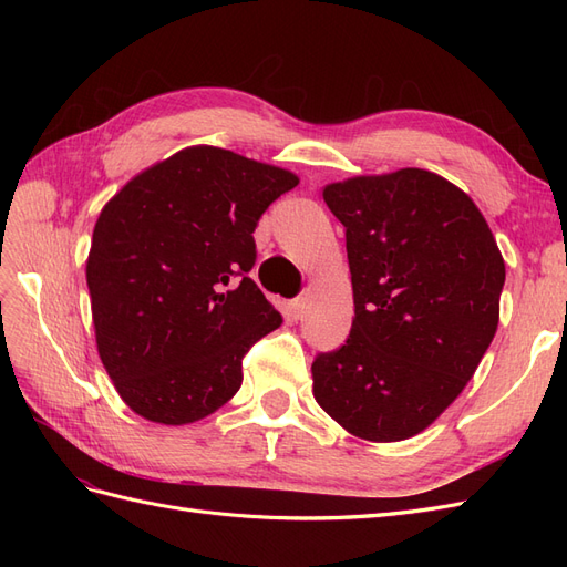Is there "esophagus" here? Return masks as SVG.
Wrapping results in <instances>:
<instances>
[{
    "instance_id": "obj_1",
    "label": "esophagus",
    "mask_w": 567,
    "mask_h": 567,
    "mask_svg": "<svg viewBox=\"0 0 567 567\" xmlns=\"http://www.w3.org/2000/svg\"><path fill=\"white\" fill-rule=\"evenodd\" d=\"M290 315H293V319H302L307 315V300L300 298L296 302H290Z\"/></svg>"
}]
</instances>
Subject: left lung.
Returning a JSON list of instances; mask_svg holds the SVG:
<instances>
[{"label":"left lung","instance_id":"1","mask_svg":"<svg viewBox=\"0 0 567 567\" xmlns=\"http://www.w3.org/2000/svg\"><path fill=\"white\" fill-rule=\"evenodd\" d=\"M346 227L354 319L312 362L317 404L348 433L400 442L447 409L499 323L506 265L466 192L419 167L323 186Z\"/></svg>","mask_w":567,"mask_h":567}]
</instances>
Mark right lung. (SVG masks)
<instances>
[{"label": "right lung", "instance_id": "add662e5", "mask_svg": "<svg viewBox=\"0 0 567 567\" xmlns=\"http://www.w3.org/2000/svg\"><path fill=\"white\" fill-rule=\"evenodd\" d=\"M290 169L188 146L101 210L87 257L96 350L123 402L186 425L241 388V359L281 315L248 277L257 219L298 186Z\"/></svg>", "mask_w": 567, "mask_h": 567}]
</instances>
